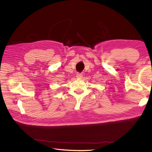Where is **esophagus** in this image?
Wrapping results in <instances>:
<instances>
[{
    "instance_id": "esophagus-1",
    "label": "esophagus",
    "mask_w": 152,
    "mask_h": 152,
    "mask_svg": "<svg viewBox=\"0 0 152 152\" xmlns=\"http://www.w3.org/2000/svg\"><path fill=\"white\" fill-rule=\"evenodd\" d=\"M82 76H83V75H82V73H77V74L76 75L77 79H81L82 78Z\"/></svg>"
}]
</instances>
